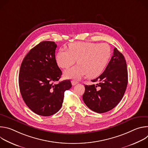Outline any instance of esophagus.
Returning a JSON list of instances; mask_svg holds the SVG:
<instances>
[{"label": "esophagus", "mask_w": 148, "mask_h": 148, "mask_svg": "<svg viewBox=\"0 0 148 148\" xmlns=\"http://www.w3.org/2000/svg\"><path fill=\"white\" fill-rule=\"evenodd\" d=\"M71 84H72L73 86H75V85H76L77 84H78V82L77 81L73 80V81H71Z\"/></svg>", "instance_id": "34e87169"}]
</instances>
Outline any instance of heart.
Masks as SVG:
<instances>
[{"mask_svg": "<svg viewBox=\"0 0 148 148\" xmlns=\"http://www.w3.org/2000/svg\"><path fill=\"white\" fill-rule=\"evenodd\" d=\"M111 56L110 46L105 43L74 42L68 46V50L60 49L55 59L58 66L66 69L76 62L78 64L66 70L64 77L69 79H79L87 74L90 78L96 77L103 71Z\"/></svg>", "mask_w": 148, "mask_h": 148, "instance_id": "1", "label": "heart"}]
</instances>
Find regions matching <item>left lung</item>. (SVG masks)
Returning <instances> with one entry per match:
<instances>
[{
  "label": "left lung",
  "instance_id": "1",
  "mask_svg": "<svg viewBox=\"0 0 148 148\" xmlns=\"http://www.w3.org/2000/svg\"><path fill=\"white\" fill-rule=\"evenodd\" d=\"M91 81L97 84L84 85L82 99L87 106L99 114L115 107L123 98L128 84L126 60L116 48L103 73Z\"/></svg>",
  "mask_w": 148,
  "mask_h": 148
}]
</instances>
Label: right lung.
<instances>
[{
	"label": "right lung",
	"instance_id": "1",
	"mask_svg": "<svg viewBox=\"0 0 148 148\" xmlns=\"http://www.w3.org/2000/svg\"><path fill=\"white\" fill-rule=\"evenodd\" d=\"M57 45L44 41L30 50L21 64L18 84L27 106L34 113L48 116L62 106L64 92L71 87L70 79L55 84L62 72L55 59Z\"/></svg>",
	"mask_w": 148,
	"mask_h": 148
}]
</instances>
